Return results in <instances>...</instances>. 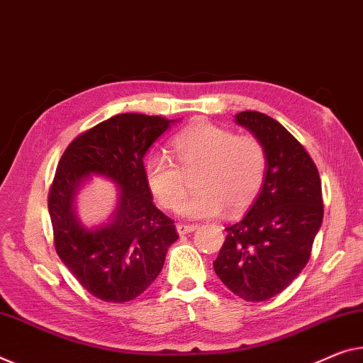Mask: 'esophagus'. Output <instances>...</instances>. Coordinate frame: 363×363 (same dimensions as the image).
Instances as JSON below:
<instances>
[{"instance_id": "esophagus-1", "label": "esophagus", "mask_w": 363, "mask_h": 363, "mask_svg": "<svg viewBox=\"0 0 363 363\" xmlns=\"http://www.w3.org/2000/svg\"><path fill=\"white\" fill-rule=\"evenodd\" d=\"M194 228H196V225H193V224H177V232L180 233V235H186V233H189V232H193Z\"/></svg>"}]
</instances>
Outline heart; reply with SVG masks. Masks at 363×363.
Segmentation results:
<instances>
[{
  "mask_svg": "<svg viewBox=\"0 0 363 363\" xmlns=\"http://www.w3.org/2000/svg\"><path fill=\"white\" fill-rule=\"evenodd\" d=\"M172 150L177 162L165 154H154L144 164L149 189L167 211L180 208L187 177L198 171L200 193L182 206V213L191 219H209L225 208L238 214L263 191L269 155L258 136L237 135L228 128L201 121L177 135Z\"/></svg>",
  "mask_w": 363,
  "mask_h": 363,
  "instance_id": "1",
  "label": "heart"
}]
</instances>
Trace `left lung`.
I'll use <instances>...</instances> for the list:
<instances>
[{
	"mask_svg": "<svg viewBox=\"0 0 363 363\" xmlns=\"http://www.w3.org/2000/svg\"><path fill=\"white\" fill-rule=\"evenodd\" d=\"M238 125L264 143L269 170L258 199L242 220L225 227L216 274L247 302L281 294L306 266L323 220L320 174L286 128L259 111H240Z\"/></svg>",
	"mask_w": 363,
	"mask_h": 363,
	"instance_id": "8db88e82",
	"label": "left lung"
}]
</instances>
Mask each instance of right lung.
<instances>
[{"mask_svg":"<svg viewBox=\"0 0 363 363\" xmlns=\"http://www.w3.org/2000/svg\"><path fill=\"white\" fill-rule=\"evenodd\" d=\"M170 123L144 113L111 116L72 139L50 185L55 250L77 282L105 302L139 297L162 271L167 250L178 238L174 220L155 208L143 162ZM92 173L121 186L116 219L94 231L82 228L72 213L77 186Z\"/></svg>","mask_w":363,"mask_h":363,"instance_id":"1","label":"right lung"}]
</instances>
